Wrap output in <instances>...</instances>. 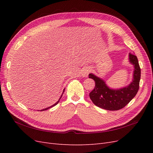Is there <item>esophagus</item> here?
Returning <instances> with one entry per match:
<instances>
[{"label": "esophagus", "mask_w": 153, "mask_h": 153, "mask_svg": "<svg viewBox=\"0 0 153 153\" xmlns=\"http://www.w3.org/2000/svg\"><path fill=\"white\" fill-rule=\"evenodd\" d=\"M91 71V69L89 68H85L82 69V76H84V77H86L89 75V73Z\"/></svg>", "instance_id": "obj_1"}]
</instances>
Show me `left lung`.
<instances>
[{
  "label": "left lung",
  "mask_w": 153,
  "mask_h": 153,
  "mask_svg": "<svg viewBox=\"0 0 153 153\" xmlns=\"http://www.w3.org/2000/svg\"><path fill=\"white\" fill-rule=\"evenodd\" d=\"M129 59L135 68L133 79L130 84L121 89H110L104 80L93 74H89V78L95 82L94 89L90 92L89 96L96 106L107 110H118L124 108L136 96L139 89L140 68L136 55L129 53Z\"/></svg>",
  "instance_id": "obj_1"
}]
</instances>
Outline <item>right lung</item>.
<instances>
[{"instance_id":"right-lung-1","label":"right lung","mask_w":153,"mask_h":153,"mask_svg":"<svg viewBox=\"0 0 153 153\" xmlns=\"http://www.w3.org/2000/svg\"><path fill=\"white\" fill-rule=\"evenodd\" d=\"M64 91H63V93H64ZM63 93H62V94H63ZM62 95H61V98H59V100H58V101H57V103H55L54 105H53L52 106H50V107H48V108H45V109H43V110H41V111H44V110H47V109H48V108H51V107H52V106H55V105H56L59 102V101H60V100H61V98H62Z\"/></svg>"}]
</instances>
